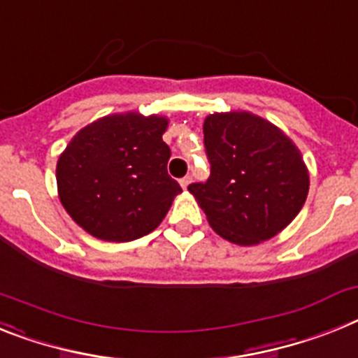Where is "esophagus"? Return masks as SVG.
<instances>
[{
	"mask_svg": "<svg viewBox=\"0 0 358 358\" xmlns=\"http://www.w3.org/2000/svg\"><path fill=\"white\" fill-rule=\"evenodd\" d=\"M190 182H192V177L190 176H186V177H182V179H181V186H182V188H185V190H186V188H188V186H190Z\"/></svg>",
	"mask_w": 358,
	"mask_h": 358,
	"instance_id": "1",
	"label": "esophagus"
}]
</instances>
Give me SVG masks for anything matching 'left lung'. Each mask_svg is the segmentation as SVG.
Segmentation results:
<instances>
[{
    "label": "left lung",
    "instance_id": "8db88e82",
    "mask_svg": "<svg viewBox=\"0 0 358 358\" xmlns=\"http://www.w3.org/2000/svg\"><path fill=\"white\" fill-rule=\"evenodd\" d=\"M203 132L210 177L188 190L210 226L241 246L275 237L301 212L310 188L297 146L250 112L208 115Z\"/></svg>",
    "mask_w": 358,
    "mask_h": 358
}]
</instances>
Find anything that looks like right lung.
<instances>
[{"instance_id":"add662e5","label":"right lung","mask_w":358,"mask_h":358,"mask_svg":"<svg viewBox=\"0 0 358 358\" xmlns=\"http://www.w3.org/2000/svg\"><path fill=\"white\" fill-rule=\"evenodd\" d=\"M168 119L137 112L101 117L79 130L56 168L61 204L83 230L127 243L154 231L181 194L168 176Z\"/></svg>"}]
</instances>
